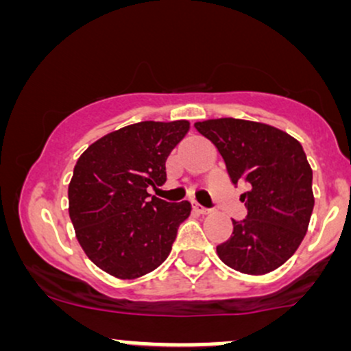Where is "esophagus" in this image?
Segmentation results:
<instances>
[{
  "label": "esophagus",
  "instance_id": "1",
  "mask_svg": "<svg viewBox=\"0 0 351 351\" xmlns=\"http://www.w3.org/2000/svg\"><path fill=\"white\" fill-rule=\"evenodd\" d=\"M193 208H195V211L199 213V215H209V213H211V209L201 206V204H198V203H193Z\"/></svg>",
  "mask_w": 351,
  "mask_h": 351
}]
</instances>
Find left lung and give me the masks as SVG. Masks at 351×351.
I'll list each match as a JSON object with an SVG mask.
<instances>
[{
	"label": "left lung",
	"instance_id": "left-lung-1",
	"mask_svg": "<svg viewBox=\"0 0 351 351\" xmlns=\"http://www.w3.org/2000/svg\"><path fill=\"white\" fill-rule=\"evenodd\" d=\"M211 140L226 163L247 217L232 219V236L216 247L234 271L251 276L276 271L297 251L313 211L312 168L304 148L272 125L241 119H211L195 123Z\"/></svg>",
	"mask_w": 351,
	"mask_h": 351
}]
</instances>
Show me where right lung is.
Segmentation results:
<instances>
[{"label":"right lung","mask_w":351,"mask_h":351,"mask_svg":"<svg viewBox=\"0 0 351 351\" xmlns=\"http://www.w3.org/2000/svg\"><path fill=\"white\" fill-rule=\"evenodd\" d=\"M188 130V120H147L104 135L79 156L69 216L84 252L110 276L136 279L170 254L191 204L167 203L147 188L167 181L168 155Z\"/></svg>","instance_id":"right-lung-1"}]
</instances>
